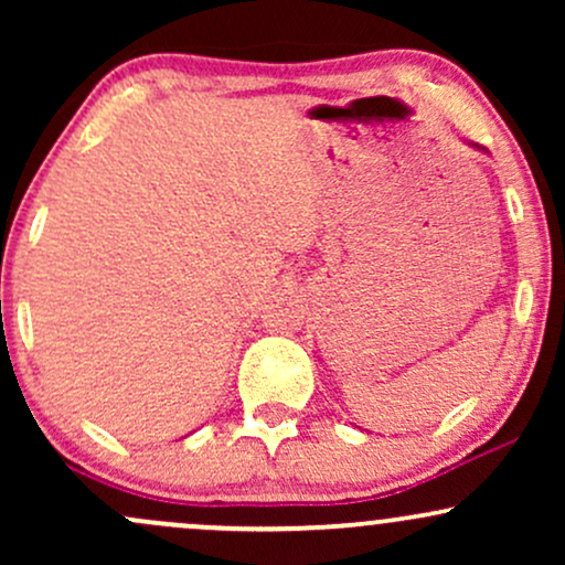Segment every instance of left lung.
<instances>
[{"instance_id":"1","label":"left lung","mask_w":565,"mask_h":565,"mask_svg":"<svg viewBox=\"0 0 565 565\" xmlns=\"http://www.w3.org/2000/svg\"><path fill=\"white\" fill-rule=\"evenodd\" d=\"M468 146H470V148H476V151H483V153H489V151H486L483 146H478V142H468Z\"/></svg>"}]
</instances>
